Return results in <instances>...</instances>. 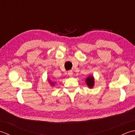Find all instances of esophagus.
<instances>
[{"mask_svg":"<svg viewBox=\"0 0 135 135\" xmlns=\"http://www.w3.org/2000/svg\"><path fill=\"white\" fill-rule=\"evenodd\" d=\"M68 76H72L73 75V71L70 70V71H68Z\"/></svg>","mask_w":135,"mask_h":135,"instance_id":"34e87169","label":"esophagus"}]
</instances>
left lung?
<instances>
[{"label":"left lung","mask_w":135,"mask_h":135,"mask_svg":"<svg viewBox=\"0 0 135 135\" xmlns=\"http://www.w3.org/2000/svg\"><path fill=\"white\" fill-rule=\"evenodd\" d=\"M85 82L89 88H93L94 86V78L93 75L88 76L85 79Z\"/></svg>","instance_id":"8db88e82"}]
</instances>
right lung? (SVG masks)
<instances>
[{"instance_id":"obj_1","label":"right lung","mask_w":135,"mask_h":135,"mask_svg":"<svg viewBox=\"0 0 135 135\" xmlns=\"http://www.w3.org/2000/svg\"><path fill=\"white\" fill-rule=\"evenodd\" d=\"M48 81H49V84L50 85V86H54V85H55V84H56V82H53L50 79H49V78H48Z\"/></svg>"}]
</instances>
